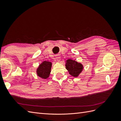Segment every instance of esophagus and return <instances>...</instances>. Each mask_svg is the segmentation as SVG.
<instances>
[{"label": "esophagus", "mask_w": 121, "mask_h": 121, "mask_svg": "<svg viewBox=\"0 0 121 121\" xmlns=\"http://www.w3.org/2000/svg\"><path fill=\"white\" fill-rule=\"evenodd\" d=\"M56 60H57L58 62L60 60V56L59 55H57V56H56Z\"/></svg>", "instance_id": "esophagus-1"}]
</instances>
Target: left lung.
Listing matches in <instances>:
<instances>
[{
  "mask_svg": "<svg viewBox=\"0 0 121 121\" xmlns=\"http://www.w3.org/2000/svg\"><path fill=\"white\" fill-rule=\"evenodd\" d=\"M65 68L69 72V75L77 77L82 72L84 67L83 65L78 63L75 60L72 59H68L65 61Z\"/></svg>",
  "mask_w": 121,
  "mask_h": 121,
  "instance_id": "left-lung-1",
  "label": "left lung"
}]
</instances>
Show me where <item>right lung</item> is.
Returning a JSON list of instances; mask_svg holds the SVG:
<instances>
[{
	"mask_svg": "<svg viewBox=\"0 0 121 121\" xmlns=\"http://www.w3.org/2000/svg\"><path fill=\"white\" fill-rule=\"evenodd\" d=\"M52 67V63L50 61H43L36 69L37 75L41 78L47 79L50 76Z\"/></svg>",
	"mask_w": 121,
	"mask_h": 121,
	"instance_id": "1",
	"label": "right lung"
}]
</instances>
